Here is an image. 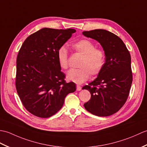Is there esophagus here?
<instances>
[{
    "instance_id": "1",
    "label": "esophagus",
    "mask_w": 147,
    "mask_h": 147,
    "mask_svg": "<svg viewBox=\"0 0 147 147\" xmlns=\"http://www.w3.org/2000/svg\"><path fill=\"white\" fill-rule=\"evenodd\" d=\"M81 89H82V87H81V86H79V85H77V90L80 91V90H81Z\"/></svg>"
}]
</instances>
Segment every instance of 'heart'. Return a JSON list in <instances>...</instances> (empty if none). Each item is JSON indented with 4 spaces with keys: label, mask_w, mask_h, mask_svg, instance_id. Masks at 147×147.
Segmentation results:
<instances>
[{
    "label": "heart",
    "mask_w": 147,
    "mask_h": 147,
    "mask_svg": "<svg viewBox=\"0 0 147 147\" xmlns=\"http://www.w3.org/2000/svg\"><path fill=\"white\" fill-rule=\"evenodd\" d=\"M74 51L83 55L78 69H71L67 73L68 80L77 84H82L88 80L90 74L92 76L99 74L105 64V53L89 40H80L74 42L70 45ZM58 63L63 69L68 67V54L67 48L62 46L58 48L57 53Z\"/></svg>",
    "instance_id": "b5f03b06"
}]
</instances>
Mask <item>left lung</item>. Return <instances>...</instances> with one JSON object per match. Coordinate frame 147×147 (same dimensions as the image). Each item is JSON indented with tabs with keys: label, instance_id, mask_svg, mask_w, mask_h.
Here are the masks:
<instances>
[{
	"label": "left lung",
	"instance_id": "obj_1",
	"mask_svg": "<svg viewBox=\"0 0 147 147\" xmlns=\"http://www.w3.org/2000/svg\"><path fill=\"white\" fill-rule=\"evenodd\" d=\"M83 35L98 41L105 53V64L96 79L82 87L91 94L84 104L89 113L108 116L121 108L129 96L133 77L131 56L123 41L105 29L84 31Z\"/></svg>",
	"mask_w": 147,
	"mask_h": 147
}]
</instances>
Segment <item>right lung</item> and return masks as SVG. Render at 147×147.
<instances>
[{
  "instance_id": "right-lung-1",
  "label": "right lung",
  "mask_w": 147,
  "mask_h": 147,
  "mask_svg": "<svg viewBox=\"0 0 147 147\" xmlns=\"http://www.w3.org/2000/svg\"><path fill=\"white\" fill-rule=\"evenodd\" d=\"M76 29L44 28L26 39L16 60V87L27 111L40 118H49L62 107L65 98L76 90L65 82L57 53Z\"/></svg>"
}]
</instances>
